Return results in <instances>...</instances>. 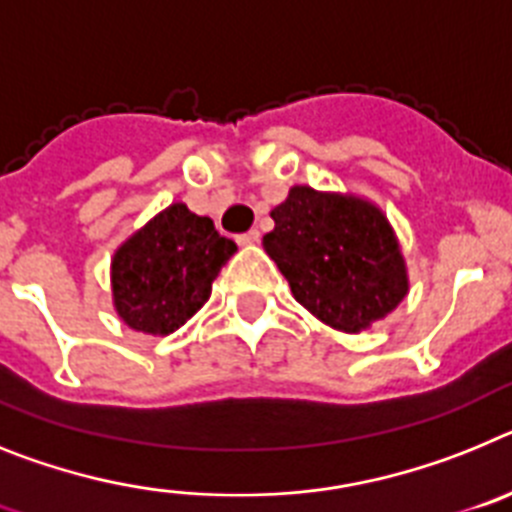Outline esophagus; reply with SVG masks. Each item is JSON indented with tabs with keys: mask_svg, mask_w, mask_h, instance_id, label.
<instances>
[{
	"mask_svg": "<svg viewBox=\"0 0 512 512\" xmlns=\"http://www.w3.org/2000/svg\"><path fill=\"white\" fill-rule=\"evenodd\" d=\"M237 242L244 244V247H250V244H257V242H260V231L250 229V231H247V234H239Z\"/></svg>",
	"mask_w": 512,
	"mask_h": 512,
	"instance_id": "esophagus-1",
	"label": "esophagus"
}]
</instances>
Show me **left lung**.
I'll return each mask as SVG.
<instances>
[{"mask_svg":"<svg viewBox=\"0 0 512 512\" xmlns=\"http://www.w3.org/2000/svg\"><path fill=\"white\" fill-rule=\"evenodd\" d=\"M270 216L275 229L262 247L293 299L332 330H371L410 291L397 231L363 195L293 185Z\"/></svg>","mask_w":512,"mask_h":512,"instance_id":"1","label":"left lung"}]
</instances>
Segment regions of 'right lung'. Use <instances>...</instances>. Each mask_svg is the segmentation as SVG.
I'll return each mask as SVG.
<instances>
[{"mask_svg": "<svg viewBox=\"0 0 512 512\" xmlns=\"http://www.w3.org/2000/svg\"><path fill=\"white\" fill-rule=\"evenodd\" d=\"M234 252L237 244L221 237L208 216L172 203L113 252L115 314L144 335H172L211 299L213 281Z\"/></svg>", "mask_w": 512, "mask_h": 512, "instance_id": "add662e5", "label": "right lung"}]
</instances>
